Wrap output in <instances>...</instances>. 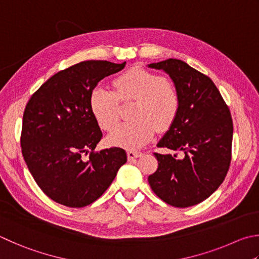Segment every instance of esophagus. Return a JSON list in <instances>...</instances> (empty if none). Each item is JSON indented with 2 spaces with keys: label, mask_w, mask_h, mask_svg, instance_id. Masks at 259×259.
<instances>
[{
  "label": "esophagus",
  "mask_w": 259,
  "mask_h": 259,
  "mask_svg": "<svg viewBox=\"0 0 259 259\" xmlns=\"http://www.w3.org/2000/svg\"><path fill=\"white\" fill-rule=\"evenodd\" d=\"M126 155H128V158L129 159H133V158H137L139 156H142L143 153L142 152H138V150H128V153H126Z\"/></svg>",
  "instance_id": "obj_1"
}]
</instances>
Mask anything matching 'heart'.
I'll list each match as a JSON object with an SVG mask.
<instances>
[{"instance_id":"heart-1","label":"heart","mask_w":259,"mask_h":259,"mask_svg":"<svg viewBox=\"0 0 259 259\" xmlns=\"http://www.w3.org/2000/svg\"><path fill=\"white\" fill-rule=\"evenodd\" d=\"M114 91L97 87L91 96V109L101 128L110 131L120 119V102L136 101L135 120L123 122L112 131L109 143L125 148L142 147L158 130L170 128L178 116L181 97L170 79L142 67H134L116 77Z\"/></svg>"}]
</instances>
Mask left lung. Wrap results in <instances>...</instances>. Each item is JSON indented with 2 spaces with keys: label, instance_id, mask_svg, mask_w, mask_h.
Listing matches in <instances>:
<instances>
[{
  "label": "left lung",
  "instance_id": "left-lung-1",
  "mask_svg": "<svg viewBox=\"0 0 259 259\" xmlns=\"http://www.w3.org/2000/svg\"><path fill=\"white\" fill-rule=\"evenodd\" d=\"M149 67L170 74L181 97L178 116L157 147L182 152L183 157L154 153L158 167L148 182L166 204L189 207L208 198L227 177L232 150L231 113L210 78L183 61L168 59Z\"/></svg>",
  "mask_w": 259,
  "mask_h": 259
}]
</instances>
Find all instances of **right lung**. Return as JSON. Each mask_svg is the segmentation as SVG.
Masks as SVG:
<instances>
[{"instance_id":"1","label":"right lung","mask_w":259,"mask_h":259,"mask_svg":"<svg viewBox=\"0 0 259 259\" xmlns=\"http://www.w3.org/2000/svg\"><path fill=\"white\" fill-rule=\"evenodd\" d=\"M124 65L102 60L71 65L52 76L27 103L20 137L23 158L41 191L56 203L74 208L91 205L126 162L123 148L96 152L103 134L91 109L98 81Z\"/></svg>"}]
</instances>
